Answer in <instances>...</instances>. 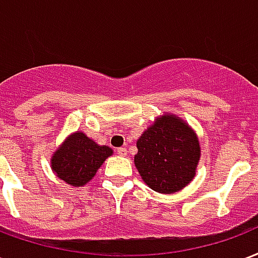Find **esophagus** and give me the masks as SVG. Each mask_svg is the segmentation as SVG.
<instances>
[{
  "mask_svg": "<svg viewBox=\"0 0 258 258\" xmlns=\"http://www.w3.org/2000/svg\"><path fill=\"white\" fill-rule=\"evenodd\" d=\"M116 153L119 155H121V157H124V155H127V149H125V147H119V149L116 150Z\"/></svg>",
  "mask_w": 258,
  "mask_h": 258,
  "instance_id": "1",
  "label": "esophagus"
}]
</instances>
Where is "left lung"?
<instances>
[{"label":"left lung","mask_w":258,"mask_h":258,"mask_svg":"<svg viewBox=\"0 0 258 258\" xmlns=\"http://www.w3.org/2000/svg\"><path fill=\"white\" fill-rule=\"evenodd\" d=\"M134 158L138 172L151 189L173 194L188 185L200 158L194 131L173 115L162 116L141 135Z\"/></svg>","instance_id":"1"}]
</instances>
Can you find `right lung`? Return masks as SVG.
Returning a JSON list of instances; mask_svg holds the SVG:
<instances>
[{"mask_svg":"<svg viewBox=\"0 0 258 258\" xmlns=\"http://www.w3.org/2000/svg\"><path fill=\"white\" fill-rule=\"evenodd\" d=\"M111 154L108 146H98L84 133H76L55 151L51 166L59 178L73 186H81L92 180Z\"/></svg>","mask_w":258,"mask_h":258,"instance_id":"right-lung-1","label":"right lung"}]
</instances>
